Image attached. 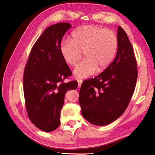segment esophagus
<instances>
[{
	"mask_svg": "<svg viewBox=\"0 0 155 155\" xmlns=\"http://www.w3.org/2000/svg\"><path fill=\"white\" fill-rule=\"evenodd\" d=\"M78 88H80L81 85H82V80H78Z\"/></svg>",
	"mask_w": 155,
	"mask_h": 155,
	"instance_id": "esophagus-1",
	"label": "esophagus"
}]
</instances>
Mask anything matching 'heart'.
I'll use <instances>...</instances> for the list:
<instances>
[{
  "label": "heart",
  "mask_w": 155,
  "mask_h": 155,
  "mask_svg": "<svg viewBox=\"0 0 155 155\" xmlns=\"http://www.w3.org/2000/svg\"><path fill=\"white\" fill-rule=\"evenodd\" d=\"M118 40L113 30L94 25L81 26L71 34V40L59 45L61 57L68 65H77L84 53L87 58L77 66L73 74L78 78H87L110 65L115 57Z\"/></svg>",
  "instance_id": "1"
}]
</instances>
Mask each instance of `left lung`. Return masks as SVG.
I'll return each instance as SVG.
<instances>
[{"label":"left lung","instance_id":"8db88e82","mask_svg":"<svg viewBox=\"0 0 155 155\" xmlns=\"http://www.w3.org/2000/svg\"><path fill=\"white\" fill-rule=\"evenodd\" d=\"M118 46L113 62L96 78L83 82L79 93L82 114L91 124L104 126L125 112L134 94L137 64L132 44L118 26Z\"/></svg>","mask_w":155,"mask_h":155}]
</instances>
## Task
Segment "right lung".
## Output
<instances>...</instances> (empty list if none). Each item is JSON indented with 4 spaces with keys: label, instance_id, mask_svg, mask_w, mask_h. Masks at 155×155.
I'll return each mask as SVG.
<instances>
[{
    "label": "right lung",
    "instance_id": "1",
    "mask_svg": "<svg viewBox=\"0 0 155 155\" xmlns=\"http://www.w3.org/2000/svg\"><path fill=\"white\" fill-rule=\"evenodd\" d=\"M71 26L59 23L46 28L33 46L25 67L23 89L28 117L44 132L59 127L65 94L78 87L75 80L64 82L71 71L59 49Z\"/></svg>",
    "mask_w": 155,
    "mask_h": 155
}]
</instances>
